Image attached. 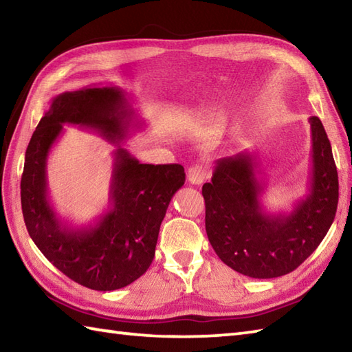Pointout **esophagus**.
<instances>
[{
	"label": "esophagus",
	"instance_id": "34e87169",
	"mask_svg": "<svg viewBox=\"0 0 352 352\" xmlns=\"http://www.w3.org/2000/svg\"><path fill=\"white\" fill-rule=\"evenodd\" d=\"M208 175H210L208 168L197 164V165H193V166L188 168L187 179H188V182H190L192 184L199 186V184H202V183L205 182L206 178H208Z\"/></svg>",
	"mask_w": 352,
	"mask_h": 352
}]
</instances>
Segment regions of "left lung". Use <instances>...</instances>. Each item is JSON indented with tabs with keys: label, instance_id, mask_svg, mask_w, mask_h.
Returning a JSON list of instances; mask_svg holds the SVG:
<instances>
[{
	"label": "left lung",
	"instance_id": "1",
	"mask_svg": "<svg viewBox=\"0 0 352 352\" xmlns=\"http://www.w3.org/2000/svg\"><path fill=\"white\" fill-rule=\"evenodd\" d=\"M312 150L308 195L290 212H266L260 197L253 153L219 159L205 183V229L224 265L251 278L290 274L308 258L335 220L339 201L338 170L331 146L317 116L309 117Z\"/></svg>",
	"mask_w": 352,
	"mask_h": 352
}]
</instances>
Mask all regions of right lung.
<instances>
[{
	"instance_id": "obj_1",
	"label": "right lung",
	"mask_w": 352,
	"mask_h": 352,
	"mask_svg": "<svg viewBox=\"0 0 352 352\" xmlns=\"http://www.w3.org/2000/svg\"><path fill=\"white\" fill-rule=\"evenodd\" d=\"M64 124L118 144L109 210L85 228L62 221L48 197L47 157ZM140 128L124 90L92 85L52 99L25 153L21 201L30 236L53 266L92 290H117L146 274L168 205L186 182L182 165L141 164L120 146Z\"/></svg>"
}]
</instances>
